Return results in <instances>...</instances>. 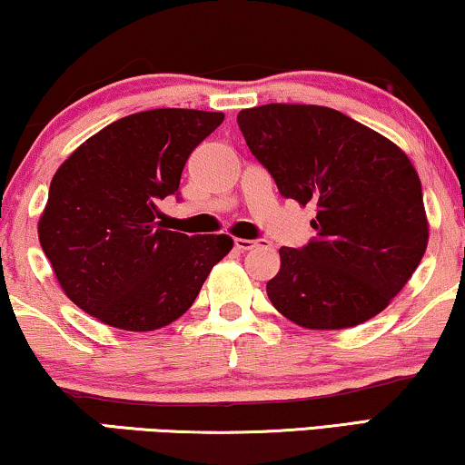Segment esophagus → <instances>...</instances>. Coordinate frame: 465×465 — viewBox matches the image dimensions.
Returning a JSON list of instances; mask_svg holds the SVG:
<instances>
[{
    "instance_id": "esophagus-1",
    "label": "esophagus",
    "mask_w": 465,
    "mask_h": 465,
    "mask_svg": "<svg viewBox=\"0 0 465 465\" xmlns=\"http://www.w3.org/2000/svg\"><path fill=\"white\" fill-rule=\"evenodd\" d=\"M259 242H263V240H244V238H235V240H233V246L238 248V251L246 252V251H252V248L257 246Z\"/></svg>"
}]
</instances>
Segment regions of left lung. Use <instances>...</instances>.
I'll list each match as a JSON object with an SVG mask.
<instances>
[{"instance_id":"left-lung-1","label":"left lung","mask_w":465,"mask_h":465,"mask_svg":"<svg viewBox=\"0 0 465 465\" xmlns=\"http://www.w3.org/2000/svg\"><path fill=\"white\" fill-rule=\"evenodd\" d=\"M238 126L282 198L316 206V235L280 248L267 297L305 329H348L394 299L428 246L421 181L394 143L341 111L263 104Z\"/></svg>"}]
</instances>
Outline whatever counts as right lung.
I'll return each instance as SVG.
<instances>
[{"mask_svg":"<svg viewBox=\"0 0 465 465\" xmlns=\"http://www.w3.org/2000/svg\"><path fill=\"white\" fill-rule=\"evenodd\" d=\"M223 114L153 109L122 117L75 149L50 183L39 242L77 307L124 331H153L183 316L230 235L170 232L160 200L179 198L189 153Z\"/></svg>","mask_w":465,"mask_h":465,"instance_id":"obj_1","label":"right lung"}]
</instances>
